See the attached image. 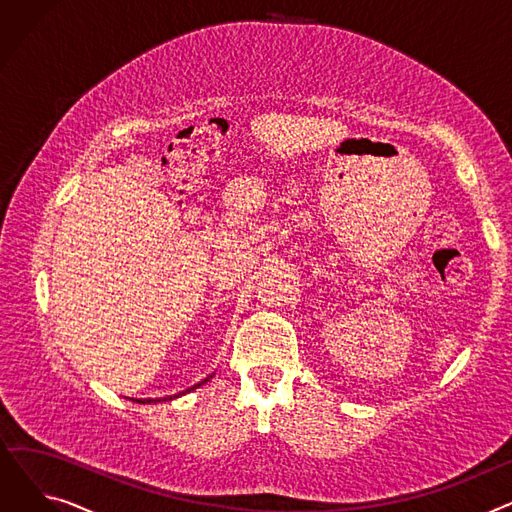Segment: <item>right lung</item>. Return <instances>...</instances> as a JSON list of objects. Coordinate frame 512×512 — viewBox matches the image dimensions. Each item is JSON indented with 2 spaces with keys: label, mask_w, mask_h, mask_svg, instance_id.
Here are the masks:
<instances>
[{
  "label": "right lung",
  "mask_w": 512,
  "mask_h": 512,
  "mask_svg": "<svg viewBox=\"0 0 512 512\" xmlns=\"http://www.w3.org/2000/svg\"><path fill=\"white\" fill-rule=\"evenodd\" d=\"M209 378H213V373L211 375H207V378L203 380V382H199V384H195V386H191V388H186V390H182V392H178V394H174V396H164V398H130L132 402H166V400H172V398H178V396H182V394H186V392H191V390H195V388H199V386H203L205 382H209Z\"/></svg>",
  "instance_id": "right-lung-1"
}]
</instances>
